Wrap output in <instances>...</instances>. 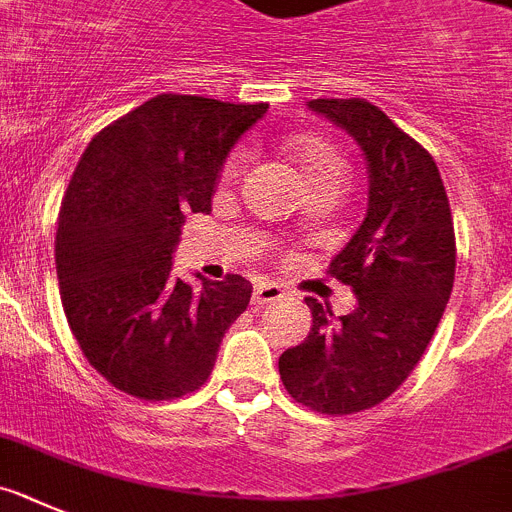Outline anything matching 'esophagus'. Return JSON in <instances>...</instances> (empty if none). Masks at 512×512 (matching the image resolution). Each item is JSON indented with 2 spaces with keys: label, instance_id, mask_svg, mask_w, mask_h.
<instances>
[{
  "label": "esophagus",
  "instance_id": "1",
  "mask_svg": "<svg viewBox=\"0 0 512 512\" xmlns=\"http://www.w3.org/2000/svg\"><path fill=\"white\" fill-rule=\"evenodd\" d=\"M283 298V288L278 283H270V280H260L255 283V290H252V306H265L270 301H278Z\"/></svg>",
  "mask_w": 512,
  "mask_h": 512
}]
</instances>
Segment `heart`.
I'll return each mask as SVG.
<instances>
[{"label": "heart", "instance_id": "1", "mask_svg": "<svg viewBox=\"0 0 512 512\" xmlns=\"http://www.w3.org/2000/svg\"><path fill=\"white\" fill-rule=\"evenodd\" d=\"M288 153L293 163L298 165V170H301V178L308 186V191L311 188H334V191H339L344 176H347V160L329 140L303 137V140L290 142ZM245 158V150H237V153L229 155L222 168L224 181H234L242 173Z\"/></svg>", "mask_w": 512, "mask_h": 512}]
</instances>
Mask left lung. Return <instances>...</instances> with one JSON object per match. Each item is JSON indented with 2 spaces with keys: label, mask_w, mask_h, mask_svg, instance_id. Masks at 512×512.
Masks as SVG:
<instances>
[{
  "label": "left lung",
  "mask_w": 512,
  "mask_h": 512,
  "mask_svg": "<svg viewBox=\"0 0 512 512\" xmlns=\"http://www.w3.org/2000/svg\"><path fill=\"white\" fill-rule=\"evenodd\" d=\"M308 109L347 130L370 165V209L326 275L354 290L357 308L334 321L308 296L306 342L278 359L296 403L326 416L367 411L393 395L426 352L454 285L457 237L444 181L421 142L367 99H311Z\"/></svg>",
  "instance_id": "left-lung-1"
}]
</instances>
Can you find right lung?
<instances>
[{
    "instance_id": "obj_1",
    "label": "right lung",
    "mask_w": 512,
    "mask_h": 512,
    "mask_svg": "<svg viewBox=\"0 0 512 512\" xmlns=\"http://www.w3.org/2000/svg\"><path fill=\"white\" fill-rule=\"evenodd\" d=\"M267 104L158 94L96 132L58 211L55 270L68 326L89 365L122 393L173 400L199 390L247 308L242 275H173L186 211H211L234 142Z\"/></svg>"
}]
</instances>
